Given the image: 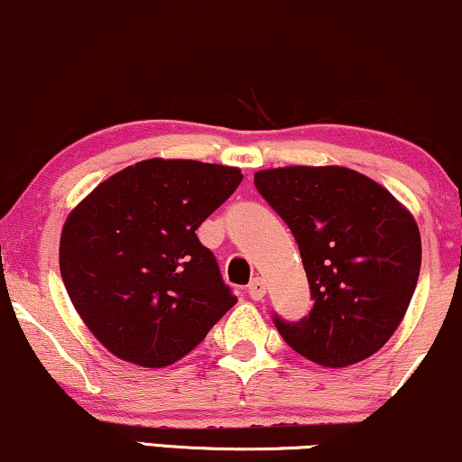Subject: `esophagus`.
Masks as SVG:
<instances>
[{"instance_id":"34e87169","label":"esophagus","mask_w":462,"mask_h":462,"mask_svg":"<svg viewBox=\"0 0 462 462\" xmlns=\"http://www.w3.org/2000/svg\"><path fill=\"white\" fill-rule=\"evenodd\" d=\"M267 292V286H265V280L263 278H254L253 282L248 284V295L254 299V301H261L263 297H265Z\"/></svg>"}]
</instances>
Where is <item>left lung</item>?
<instances>
[{
  "label": "left lung",
  "instance_id": "1",
  "mask_svg": "<svg viewBox=\"0 0 462 462\" xmlns=\"http://www.w3.org/2000/svg\"><path fill=\"white\" fill-rule=\"evenodd\" d=\"M254 187L289 225L311 292L310 314H273L286 344L322 367L382 348L403 320L420 273V231L384 187L346 167H280Z\"/></svg>",
  "mask_w": 462,
  "mask_h": 462
}]
</instances>
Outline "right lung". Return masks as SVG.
<instances>
[{
	"label": "right lung",
	"mask_w": 462,
	"mask_h": 462,
	"mask_svg": "<svg viewBox=\"0 0 462 462\" xmlns=\"http://www.w3.org/2000/svg\"><path fill=\"white\" fill-rule=\"evenodd\" d=\"M242 178L237 167L148 159L114 173L69 214L59 245L63 284L112 355L167 367L236 305L195 231Z\"/></svg>",
	"instance_id": "obj_1"
}]
</instances>
